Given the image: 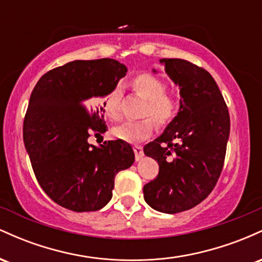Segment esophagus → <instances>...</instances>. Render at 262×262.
Listing matches in <instances>:
<instances>
[{"mask_svg": "<svg viewBox=\"0 0 262 262\" xmlns=\"http://www.w3.org/2000/svg\"><path fill=\"white\" fill-rule=\"evenodd\" d=\"M133 150H134V154H135V159H137V160H140L141 156L144 155L143 148H141L140 145H134Z\"/></svg>", "mask_w": 262, "mask_h": 262, "instance_id": "34e87169", "label": "esophagus"}]
</instances>
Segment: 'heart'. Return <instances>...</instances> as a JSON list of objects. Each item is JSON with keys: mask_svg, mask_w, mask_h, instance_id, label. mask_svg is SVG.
Listing matches in <instances>:
<instances>
[{"mask_svg": "<svg viewBox=\"0 0 262 262\" xmlns=\"http://www.w3.org/2000/svg\"><path fill=\"white\" fill-rule=\"evenodd\" d=\"M134 91L146 100L141 116L146 118L138 122H125L113 128L112 134L117 139L134 143L149 138L158 125H166L177 116L180 111V101L175 96L166 93L167 83L156 75L143 73L137 75L132 81ZM121 87L114 86L104 95L102 100V110L110 121L121 119Z\"/></svg>", "mask_w": 262, "mask_h": 262, "instance_id": "obj_1", "label": "heart"}]
</instances>
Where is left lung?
<instances>
[{"mask_svg":"<svg viewBox=\"0 0 262 262\" xmlns=\"http://www.w3.org/2000/svg\"><path fill=\"white\" fill-rule=\"evenodd\" d=\"M179 85L180 111L160 137L144 146L159 164L144 186V200L162 213L188 210L208 197L224 165L230 118L223 95L208 71L182 59H162Z\"/></svg>","mask_w":262,"mask_h":262,"instance_id":"1","label":"left lung"}]
</instances>
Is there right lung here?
Masks as SVG:
<instances>
[{
	"label": "right lung",
	"instance_id": "add662e5",
	"mask_svg": "<svg viewBox=\"0 0 262 262\" xmlns=\"http://www.w3.org/2000/svg\"><path fill=\"white\" fill-rule=\"evenodd\" d=\"M127 68L114 59L75 60L48 71L31 95L23 140L43 191L74 212L103 208L112 198L114 177L134 162L127 141L89 144L107 130L103 97Z\"/></svg>",
	"mask_w": 262,
	"mask_h": 262
}]
</instances>
